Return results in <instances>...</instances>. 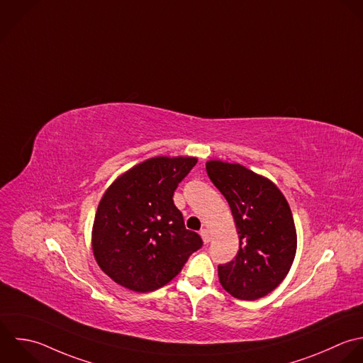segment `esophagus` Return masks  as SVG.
<instances>
[{"label":"esophagus","mask_w":363,"mask_h":363,"mask_svg":"<svg viewBox=\"0 0 363 363\" xmlns=\"http://www.w3.org/2000/svg\"><path fill=\"white\" fill-rule=\"evenodd\" d=\"M201 236H202L203 243H209V242H211V233H209V230L202 229V230H201Z\"/></svg>","instance_id":"obj_1"}]
</instances>
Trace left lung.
Masks as SVG:
<instances>
[{"label":"left lung","instance_id":"1","mask_svg":"<svg viewBox=\"0 0 363 363\" xmlns=\"http://www.w3.org/2000/svg\"><path fill=\"white\" fill-rule=\"evenodd\" d=\"M206 172L230 206L240 242L236 257L218 266L219 281L235 298H262L293 264L297 235L291 209L273 182L243 165L209 161Z\"/></svg>","mask_w":363,"mask_h":363}]
</instances>
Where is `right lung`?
Masks as SVG:
<instances>
[{
  "mask_svg": "<svg viewBox=\"0 0 363 363\" xmlns=\"http://www.w3.org/2000/svg\"><path fill=\"white\" fill-rule=\"evenodd\" d=\"M191 157H155L117 178L103 195L93 225V253L117 284L137 293L169 283L203 245L174 203Z\"/></svg>",
  "mask_w": 363,
  "mask_h": 363,
  "instance_id": "obj_1",
  "label": "right lung"
}]
</instances>
